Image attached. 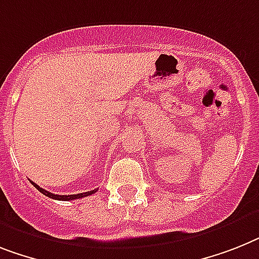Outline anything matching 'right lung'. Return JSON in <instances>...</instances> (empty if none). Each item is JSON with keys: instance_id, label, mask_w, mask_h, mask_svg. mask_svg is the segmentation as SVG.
I'll list each match as a JSON object with an SVG mask.
<instances>
[{"instance_id": "obj_1", "label": "right lung", "mask_w": 259, "mask_h": 259, "mask_svg": "<svg viewBox=\"0 0 259 259\" xmlns=\"http://www.w3.org/2000/svg\"><path fill=\"white\" fill-rule=\"evenodd\" d=\"M30 183L33 184L34 187L37 188L38 191L40 192V193H44L45 196H48V197L50 198H54V200H62V201H71V200H75V198H82V197H87V196H91V194L95 193L98 189H94V191H90V192H84V193H78V194H70V196H61V194H54L51 193V192H48L45 191V189H42L40 187H38L37 184L33 183V181H30Z\"/></svg>"}]
</instances>
